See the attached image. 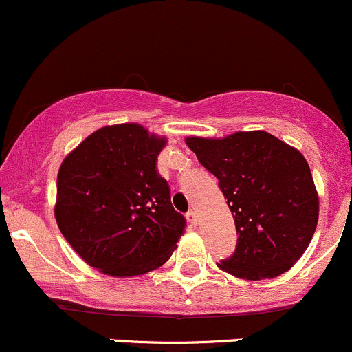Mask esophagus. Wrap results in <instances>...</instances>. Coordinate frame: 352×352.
<instances>
[{
    "instance_id": "obj_1",
    "label": "esophagus",
    "mask_w": 352,
    "mask_h": 352,
    "mask_svg": "<svg viewBox=\"0 0 352 352\" xmlns=\"http://www.w3.org/2000/svg\"><path fill=\"white\" fill-rule=\"evenodd\" d=\"M187 220H188L192 225H197V220H199V218H197V212H195V210H188V212H187Z\"/></svg>"
}]
</instances>
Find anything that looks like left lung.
Here are the masks:
<instances>
[{"label": "left lung", "mask_w": 352, "mask_h": 352, "mask_svg": "<svg viewBox=\"0 0 352 352\" xmlns=\"http://www.w3.org/2000/svg\"><path fill=\"white\" fill-rule=\"evenodd\" d=\"M185 142L218 179L235 220L236 248L218 268L252 281L288 272L308 248L319 215L301 152L263 131Z\"/></svg>", "instance_id": "left-lung-1"}]
</instances>
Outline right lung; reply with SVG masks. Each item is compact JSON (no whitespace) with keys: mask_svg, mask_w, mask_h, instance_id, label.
Returning a JSON list of instances; mask_svg holds the SVG:
<instances>
[{"mask_svg":"<svg viewBox=\"0 0 352 352\" xmlns=\"http://www.w3.org/2000/svg\"><path fill=\"white\" fill-rule=\"evenodd\" d=\"M165 142L139 124L111 125L60 164L56 221L92 268L135 276L162 266L177 248L187 221L157 170Z\"/></svg>","mask_w":352,"mask_h":352,"instance_id":"1","label":"right lung"}]
</instances>
